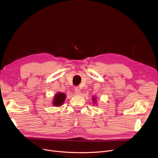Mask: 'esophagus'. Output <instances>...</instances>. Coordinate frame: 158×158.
<instances>
[{
    "mask_svg": "<svg viewBox=\"0 0 158 158\" xmlns=\"http://www.w3.org/2000/svg\"><path fill=\"white\" fill-rule=\"evenodd\" d=\"M74 92H75V94L77 95H81V90L79 89V88L76 87L74 89Z\"/></svg>",
    "mask_w": 158,
    "mask_h": 158,
    "instance_id": "1",
    "label": "esophagus"
}]
</instances>
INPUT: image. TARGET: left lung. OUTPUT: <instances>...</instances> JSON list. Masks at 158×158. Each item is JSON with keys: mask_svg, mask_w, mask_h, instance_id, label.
I'll list each match as a JSON object with an SVG mask.
<instances>
[{"mask_svg": "<svg viewBox=\"0 0 158 158\" xmlns=\"http://www.w3.org/2000/svg\"><path fill=\"white\" fill-rule=\"evenodd\" d=\"M92 101L94 102V104H96V102H97V98L95 97H93L92 98Z\"/></svg>", "mask_w": 158, "mask_h": 158, "instance_id": "obj_1", "label": "left lung"}]
</instances>
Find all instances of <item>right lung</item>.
<instances>
[{
    "label": "right lung",
    "mask_w": 158,
    "mask_h": 158,
    "mask_svg": "<svg viewBox=\"0 0 158 158\" xmlns=\"http://www.w3.org/2000/svg\"><path fill=\"white\" fill-rule=\"evenodd\" d=\"M66 98V94L64 93H57L53 97L52 104L56 107H60L64 104Z\"/></svg>",
    "instance_id": "right-lung-1"
}]
</instances>
